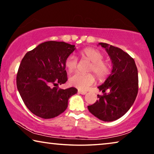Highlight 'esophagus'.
<instances>
[{"label": "esophagus", "mask_w": 154, "mask_h": 154, "mask_svg": "<svg viewBox=\"0 0 154 154\" xmlns=\"http://www.w3.org/2000/svg\"><path fill=\"white\" fill-rule=\"evenodd\" d=\"M78 93L82 94H86L87 93L86 91H84V90H78Z\"/></svg>", "instance_id": "esophagus-1"}]
</instances>
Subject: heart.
I'll list each match as a JSON object with an SVG mask.
<instances>
[{
	"instance_id": "heart-1",
	"label": "heart",
	"mask_w": 154,
	"mask_h": 154,
	"mask_svg": "<svg viewBox=\"0 0 154 154\" xmlns=\"http://www.w3.org/2000/svg\"><path fill=\"white\" fill-rule=\"evenodd\" d=\"M82 55L92 62L89 71L94 73L99 79H104L110 72V66L108 62L103 61V55L99 51L92 48H87L82 51ZM78 59L75 55H70L66 58L65 66L68 72L76 70ZM94 77L92 74L76 73L70 78V85L79 90H86L94 84Z\"/></svg>"
}]
</instances>
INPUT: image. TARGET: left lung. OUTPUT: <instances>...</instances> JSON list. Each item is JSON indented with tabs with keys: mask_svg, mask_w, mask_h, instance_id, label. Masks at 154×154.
<instances>
[{
	"mask_svg": "<svg viewBox=\"0 0 154 154\" xmlns=\"http://www.w3.org/2000/svg\"><path fill=\"white\" fill-rule=\"evenodd\" d=\"M108 53L112 70L103 84L98 87L103 95L88 106V110L103 121H116L123 116L132 106L138 90V70L131 56L121 48L106 43H99ZM108 90V94L105 91Z\"/></svg>",
	"mask_w": 154,
	"mask_h": 154,
	"instance_id": "1",
	"label": "left lung"
}]
</instances>
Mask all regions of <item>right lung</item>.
<instances>
[{"instance_id":"right-lung-1","label":"right lung","mask_w":154,"mask_h":154,"mask_svg":"<svg viewBox=\"0 0 154 154\" xmlns=\"http://www.w3.org/2000/svg\"><path fill=\"white\" fill-rule=\"evenodd\" d=\"M75 45L48 41L24 56L16 77L19 93L29 110L40 118L57 116L68 107V99L76 94L75 88H51L66 82L65 60L75 50Z\"/></svg>"}]
</instances>
